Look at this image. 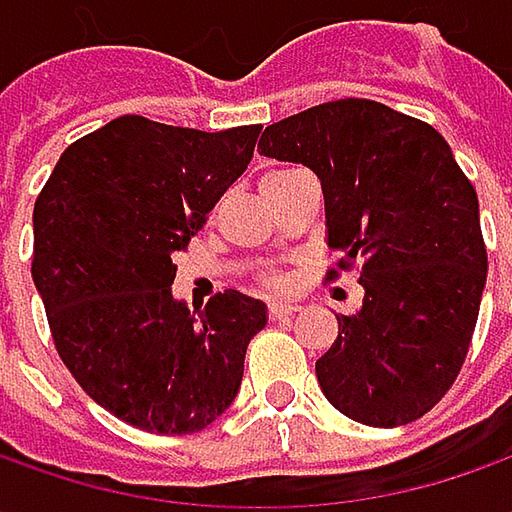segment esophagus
<instances>
[{"mask_svg": "<svg viewBox=\"0 0 512 512\" xmlns=\"http://www.w3.org/2000/svg\"><path fill=\"white\" fill-rule=\"evenodd\" d=\"M296 310H299V305H293V302H270L267 305L270 319H285V316H293Z\"/></svg>", "mask_w": 512, "mask_h": 512, "instance_id": "34e87169", "label": "esophagus"}]
</instances>
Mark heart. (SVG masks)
<instances>
[{
	"label": "heart",
	"instance_id": "obj_1",
	"mask_svg": "<svg viewBox=\"0 0 512 512\" xmlns=\"http://www.w3.org/2000/svg\"><path fill=\"white\" fill-rule=\"evenodd\" d=\"M267 285H270V287H282V285H285V279H282V276H273V279H267Z\"/></svg>",
	"mask_w": 512,
	"mask_h": 512
}]
</instances>
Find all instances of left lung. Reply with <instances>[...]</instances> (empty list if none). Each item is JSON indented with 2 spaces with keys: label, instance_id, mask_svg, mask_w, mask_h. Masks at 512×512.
I'll return each mask as SVG.
<instances>
[{
  "label": "left lung",
  "instance_id": "obj_1",
  "mask_svg": "<svg viewBox=\"0 0 512 512\" xmlns=\"http://www.w3.org/2000/svg\"><path fill=\"white\" fill-rule=\"evenodd\" d=\"M259 148L319 176L327 247L362 265V307L336 316L316 362L327 402L370 427L422 419L462 370L487 282L479 199L450 145L382 102L339 99L267 125Z\"/></svg>",
  "mask_w": 512,
  "mask_h": 512
}]
</instances>
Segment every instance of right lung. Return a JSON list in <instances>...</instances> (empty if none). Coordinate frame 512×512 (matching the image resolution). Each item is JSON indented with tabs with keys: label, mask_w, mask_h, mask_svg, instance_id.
Returning <instances> with one entry per match:
<instances>
[{
	"label": "right lung",
	"mask_w": 512,
	"mask_h": 512,
	"mask_svg": "<svg viewBox=\"0 0 512 512\" xmlns=\"http://www.w3.org/2000/svg\"><path fill=\"white\" fill-rule=\"evenodd\" d=\"M259 125L205 133L119 116L76 139L33 205V285L73 379L116 419L182 436L233 404L267 307L173 299L176 253L245 168Z\"/></svg>",
	"instance_id": "right-lung-1"
}]
</instances>
